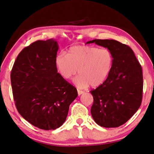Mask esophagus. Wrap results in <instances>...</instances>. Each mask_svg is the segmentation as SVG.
<instances>
[{
	"mask_svg": "<svg viewBox=\"0 0 154 154\" xmlns=\"http://www.w3.org/2000/svg\"><path fill=\"white\" fill-rule=\"evenodd\" d=\"M77 91H78V96H80L81 94H82L84 92V91H82V90H77Z\"/></svg>",
	"mask_w": 154,
	"mask_h": 154,
	"instance_id": "1",
	"label": "esophagus"
}]
</instances>
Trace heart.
<instances>
[{
    "mask_svg": "<svg viewBox=\"0 0 154 154\" xmlns=\"http://www.w3.org/2000/svg\"><path fill=\"white\" fill-rule=\"evenodd\" d=\"M114 57L108 48L93 46L70 47L67 55L59 53L55 58L58 72L64 80H69L78 72L74 80L80 88L98 87L107 80L112 70Z\"/></svg>",
    "mask_w": 154,
    "mask_h": 154,
    "instance_id": "heart-1",
    "label": "heart"
}]
</instances>
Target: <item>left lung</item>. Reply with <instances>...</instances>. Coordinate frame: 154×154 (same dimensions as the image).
Listing matches in <instances>:
<instances>
[{
  "instance_id": "8db88e82",
  "label": "left lung",
  "mask_w": 154,
  "mask_h": 154,
  "mask_svg": "<svg viewBox=\"0 0 154 154\" xmlns=\"http://www.w3.org/2000/svg\"><path fill=\"white\" fill-rule=\"evenodd\" d=\"M90 43L107 48L114 57V66L107 80L90 91L94 98L91 114L100 126L117 128L129 120L142 103V66L129 46L108 39L86 42Z\"/></svg>"
}]
</instances>
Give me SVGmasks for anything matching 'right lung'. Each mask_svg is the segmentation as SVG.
I'll return each mask as SVG.
<instances>
[{
  "mask_svg": "<svg viewBox=\"0 0 154 154\" xmlns=\"http://www.w3.org/2000/svg\"><path fill=\"white\" fill-rule=\"evenodd\" d=\"M58 45L54 39L25 47L12 67L11 80L15 106L25 120L42 130H55L66 121L77 90L62 78L55 66Z\"/></svg>",
  "mask_w": 154,
  "mask_h": 154,
  "instance_id": "1",
  "label": "right lung"
}]
</instances>
